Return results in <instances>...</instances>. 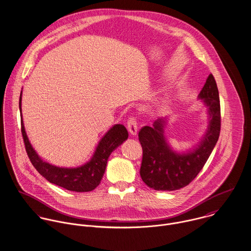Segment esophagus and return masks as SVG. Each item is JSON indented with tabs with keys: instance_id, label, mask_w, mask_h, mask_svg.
Instances as JSON below:
<instances>
[{
	"instance_id": "obj_1",
	"label": "esophagus",
	"mask_w": 251,
	"mask_h": 251,
	"mask_svg": "<svg viewBox=\"0 0 251 251\" xmlns=\"http://www.w3.org/2000/svg\"><path fill=\"white\" fill-rule=\"evenodd\" d=\"M127 127L132 136H136L138 134V124H137L136 118L130 117L127 123Z\"/></svg>"
}]
</instances>
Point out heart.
Masks as SVG:
<instances>
[{"mask_svg":"<svg viewBox=\"0 0 251 251\" xmlns=\"http://www.w3.org/2000/svg\"><path fill=\"white\" fill-rule=\"evenodd\" d=\"M169 98H168V96H164L161 100H160V102H159V107L160 108H166L168 106V104H169Z\"/></svg>","mask_w":251,"mask_h":251,"instance_id":"1","label":"heart"}]
</instances>
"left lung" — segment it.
I'll use <instances>...</instances> for the list:
<instances>
[{"label": "left lung", "mask_w": 251, "mask_h": 251, "mask_svg": "<svg viewBox=\"0 0 251 251\" xmlns=\"http://www.w3.org/2000/svg\"><path fill=\"white\" fill-rule=\"evenodd\" d=\"M198 99L207 107L208 128L200 141L186 152L179 153L169 145L165 135L169 117L158 118L153 126L139 131L142 150L140 176L155 191H176L188 186L206 164L221 132V104L215 78L210 74Z\"/></svg>", "instance_id": "left-lung-1"}]
</instances>
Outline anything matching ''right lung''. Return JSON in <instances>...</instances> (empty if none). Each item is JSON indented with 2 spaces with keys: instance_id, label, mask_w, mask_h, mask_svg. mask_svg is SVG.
Listing matches in <instances>:
<instances>
[{
  "instance_id": "obj_1",
  "label": "right lung",
  "mask_w": 251,
  "mask_h": 251,
  "mask_svg": "<svg viewBox=\"0 0 251 251\" xmlns=\"http://www.w3.org/2000/svg\"><path fill=\"white\" fill-rule=\"evenodd\" d=\"M22 91L19 99L21 131L28 158L35 169L50 183L67 191L84 193L93 191L101 182L108 159L112 151L128 139V131L122 124H115L100 139L91 159L77 167H59L43 161L31 146L22 117Z\"/></svg>"
}]
</instances>
